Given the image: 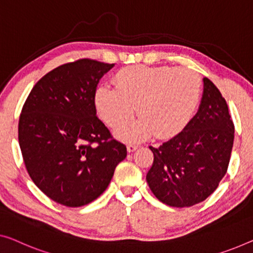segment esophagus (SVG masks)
Returning a JSON list of instances; mask_svg holds the SVG:
<instances>
[{
	"label": "esophagus",
	"mask_w": 253,
	"mask_h": 253,
	"mask_svg": "<svg viewBox=\"0 0 253 253\" xmlns=\"http://www.w3.org/2000/svg\"><path fill=\"white\" fill-rule=\"evenodd\" d=\"M138 149V145H135V144H128L127 145V151L128 152H134L135 150H137Z\"/></svg>",
	"instance_id": "esophagus-1"
}]
</instances>
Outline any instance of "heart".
<instances>
[{
  "label": "heart",
  "mask_w": 253,
  "mask_h": 253,
  "mask_svg": "<svg viewBox=\"0 0 253 253\" xmlns=\"http://www.w3.org/2000/svg\"><path fill=\"white\" fill-rule=\"evenodd\" d=\"M116 87L101 85L95 92V105L103 122L110 127L139 118L117 129L125 142L174 136L187 126L200 102L202 81L186 68L130 66L115 75Z\"/></svg>",
  "instance_id": "heart-1"
}]
</instances>
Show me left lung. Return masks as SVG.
Here are the masks:
<instances>
[{"label":"left lung","instance_id":"left-lung-1","mask_svg":"<svg viewBox=\"0 0 253 253\" xmlns=\"http://www.w3.org/2000/svg\"><path fill=\"white\" fill-rule=\"evenodd\" d=\"M234 124L212 82L203 78L199 110L187 126L158 148L146 182L156 198L177 208L192 207L212 194L227 171Z\"/></svg>","mask_w":253,"mask_h":253}]
</instances>
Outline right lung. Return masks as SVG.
Instances as JSON below:
<instances>
[{
  "label": "right lung",
  "instance_id": "right-lung-1",
  "mask_svg": "<svg viewBox=\"0 0 253 253\" xmlns=\"http://www.w3.org/2000/svg\"><path fill=\"white\" fill-rule=\"evenodd\" d=\"M114 66L90 59L59 66L36 83L22 107L18 137L26 169L60 205L75 208L99 198L127 156L97 118L94 100Z\"/></svg>",
  "mask_w": 253,
  "mask_h": 253
}]
</instances>
